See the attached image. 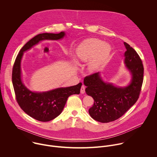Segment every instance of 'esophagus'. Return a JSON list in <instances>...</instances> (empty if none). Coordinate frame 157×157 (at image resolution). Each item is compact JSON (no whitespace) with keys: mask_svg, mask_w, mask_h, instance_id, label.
Returning a JSON list of instances; mask_svg holds the SVG:
<instances>
[{"mask_svg":"<svg viewBox=\"0 0 157 157\" xmlns=\"http://www.w3.org/2000/svg\"><path fill=\"white\" fill-rule=\"evenodd\" d=\"M81 94L85 93V87L84 86H82V87L81 88Z\"/></svg>","mask_w":157,"mask_h":157,"instance_id":"obj_1","label":"esophagus"}]
</instances>
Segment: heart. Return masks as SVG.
<instances>
[{
    "instance_id": "b5f03b06",
    "label": "heart",
    "mask_w": 157,
    "mask_h": 157,
    "mask_svg": "<svg viewBox=\"0 0 157 157\" xmlns=\"http://www.w3.org/2000/svg\"><path fill=\"white\" fill-rule=\"evenodd\" d=\"M110 53V47L108 44L97 38L88 39L82 42L78 47L76 55L78 59L88 64V69L91 72L99 70L106 61Z\"/></svg>"
}]
</instances>
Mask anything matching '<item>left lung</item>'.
<instances>
[{"label":"left lung","instance_id":"obj_1","mask_svg":"<svg viewBox=\"0 0 157 157\" xmlns=\"http://www.w3.org/2000/svg\"><path fill=\"white\" fill-rule=\"evenodd\" d=\"M127 49L125 63L131 72L132 79L125 87H117L112 84L104 82L99 73L86 76L84 84L87 87L86 93L91 96L94 102L89 109V114L96 121L107 123L122 117L138 100L144 81V66L136 52L124 42Z\"/></svg>","mask_w":157,"mask_h":157}]
</instances>
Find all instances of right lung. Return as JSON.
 I'll return each mask as SVG.
<instances>
[{
    "label": "right lung",
    "mask_w": 157,
    "mask_h": 157,
    "mask_svg": "<svg viewBox=\"0 0 157 157\" xmlns=\"http://www.w3.org/2000/svg\"><path fill=\"white\" fill-rule=\"evenodd\" d=\"M64 36L59 33H44L38 34L29 40L21 48L15 60L12 79L15 98L20 108L32 118L41 122L50 121L61 113L68 97L79 94L82 83L73 86L60 87L45 93H33L24 86L21 79L20 62L24 52L29 50L43 40H59Z\"/></svg>",
    "instance_id": "right-lung-1"
}]
</instances>
